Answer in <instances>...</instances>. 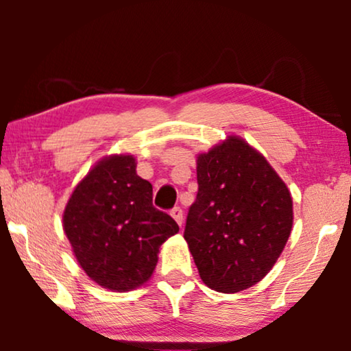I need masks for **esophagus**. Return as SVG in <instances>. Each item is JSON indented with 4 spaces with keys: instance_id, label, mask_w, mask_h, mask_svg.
Here are the masks:
<instances>
[{
    "instance_id": "obj_1",
    "label": "esophagus",
    "mask_w": 351,
    "mask_h": 351,
    "mask_svg": "<svg viewBox=\"0 0 351 351\" xmlns=\"http://www.w3.org/2000/svg\"><path fill=\"white\" fill-rule=\"evenodd\" d=\"M171 215L176 219V222L182 227V223H184V213H182V208H179V206L172 208L171 209Z\"/></svg>"
}]
</instances>
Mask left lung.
<instances>
[{"label":"left lung","mask_w":351,"mask_h":351,"mask_svg":"<svg viewBox=\"0 0 351 351\" xmlns=\"http://www.w3.org/2000/svg\"><path fill=\"white\" fill-rule=\"evenodd\" d=\"M198 195L184 238L201 280L219 292H239L262 280L292 230V198L261 153L238 137L196 162Z\"/></svg>","instance_id":"obj_1"}]
</instances>
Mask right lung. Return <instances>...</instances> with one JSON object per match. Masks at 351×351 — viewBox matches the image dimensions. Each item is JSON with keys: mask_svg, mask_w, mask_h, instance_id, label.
<instances>
[{"mask_svg": "<svg viewBox=\"0 0 351 351\" xmlns=\"http://www.w3.org/2000/svg\"><path fill=\"white\" fill-rule=\"evenodd\" d=\"M64 230L90 280L131 291L152 276L160 246L179 232L169 214L153 206V186L136 172L131 155L105 158L76 185Z\"/></svg>", "mask_w": 351, "mask_h": 351, "instance_id": "add662e5", "label": "right lung"}]
</instances>
